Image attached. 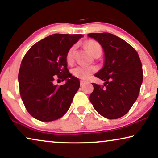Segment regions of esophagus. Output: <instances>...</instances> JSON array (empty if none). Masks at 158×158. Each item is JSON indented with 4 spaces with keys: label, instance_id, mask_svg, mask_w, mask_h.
Instances as JSON below:
<instances>
[{
    "label": "esophagus",
    "instance_id": "1",
    "mask_svg": "<svg viewBox=\"0 0 158 158\" xmlns=\"http://www.w3.org/2000/svg\"><path fill=\"white\" fill-rule=\"evenodd\" d=\"M86 83L85 81H81V85H85Z\"/></svg>",
    "mask_w": 158,
    "mask_h": 158
}]
</instances>
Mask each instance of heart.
Wrapping results in <instances>:
<instances>
[{"label":"heart","mask_w":158,"mask_h":158,"mask_svg":"<svg viewBox=\"0 0 158 158\" xmlns=\"http://www.w3.org/2000/svg\"><path fill=\"white\" fill-rule=\"evenodd\" d=\"M86 47L88 49V50L91 55H93L96 52L97 50L101 49V46L99 45L98 42H95V41L90 40L86 42ZM75 51V46L71 47L68 49V52L66 55V61L68 64H72L73 60H74V55ZM96 68L93 66L88 65H78L75 67L71 70V73L73 76L81 80H88L89 77L91 76V75L94 72H96Z\"/></svg>","instance_id":"1"}]
</instances>
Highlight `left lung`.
Wrapping results in <instances>:
<instances>
[{
  "mask_svg": "<svg viewBox=\"0 0 158 158\" xmlns=\"http://www.w3.org/2000/svg\"><path fill=\"white\" fill-rule=\"evenodd\" d=\"M104 52L103 66L95 76L104 81L105 88L93 83L90 101L103 117L124 116L137 100L143 81L142 62L137 51L122 39L110 33H92Z\"/></svg>",
  "mask_w": 158,
  "mask_h": 158,
  "instance_id": "1",
  "label": "left lung"
}]
</instances>
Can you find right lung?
Segmentation results:
<instances>
[{"label": "right lung", "instance_id": "obj_1", "mask_svg": "<svg viewBox=\"0 0 158 158\" xmlns=\"http://www.w3.org/2000/svg\"><path fill=\"white\" fill-rule=\"evenodd\" d=\"M83 36L52 34L34 44L23 58L18 77L20 95L28 112L36 119L52 122L68 111L80 81L69 73L66 55ZM55 77L66 83L55 85Z\"/></svg>", "mask_w": 158, "mask_h": 158}]
</instances>
